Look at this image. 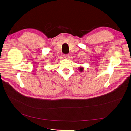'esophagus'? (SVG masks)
<instances>
[{
    "instance_id": "obj_1",
    "label": "esophagus",
    "mask_w": 131,
    "mask_h": 131,
    "mask_svg": "<svg viewBox=\"0 0 131 131\" xmlns=\"http://www.w3.org/2000/svg\"><path fill=\"white\" fill-rule=\"evenodd\" d=\"M64 58H66V59H69L70 55L69 54H64Z\"/></svg>"
}]
</instances>
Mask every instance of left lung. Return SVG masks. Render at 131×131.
<instances>
[{"instance_id": "1", "label": "left lung", "mask_w": 131, "mask_h": 131, "mask_svg": "<svg viewBox=\"0 0 131 131\" xmlns=\"http://www.w3.org/2000/svg\"><path fill=\"white\" fill-rule=\"evenodd\" d=\"M79 69L80 71L82 72L83 70V67H79Z\"/></svg>"}]
</instances>
